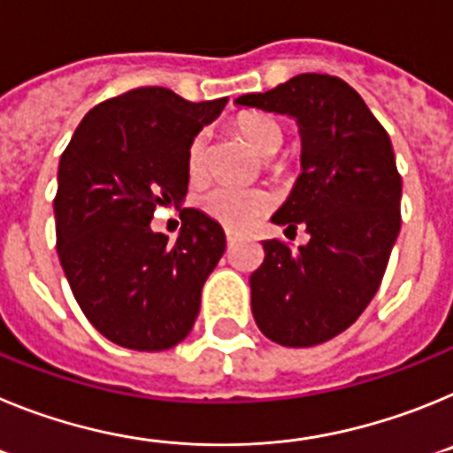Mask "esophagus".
Listing matches in <instances>:
<instances>
[{
  "label": "esophagus",
  "mask_w": 453,
  "mask_h": 453,
  "mask_svg": "<svg viewBox=\"0 0 453 453\" xmlns=\"http://www.w3.org/2000/svg\"><path fill=\"white\" fill-rule=\"evenodd\" d=\"M235 240H238V234H234V231H226V245L234 247Z\"/></svg>",
  "instance_id": "esophagus-1"
}]
</instances>
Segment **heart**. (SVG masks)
Returning a JSON list of instances; mask_svg holds the SVG:
<instances>
[{"instance_id":"1","label":"heart","mask_w":453,"mask_h":453,"mask_svg":"<svg viewBox=\"0 0 453 453\" xmlns=\"http://www.w3.org/2000/svg\"><path fill=\"white\" fill-rule=\"evenodd\" d=\"M235 129L261 158H270L283 145L281 124L267 113L250 111V113L238 115ZM186 165L190 177H199L206 167V138L203 135H197L188 147ZM202 208L229 229H247L250 224H254L270 211L272 197L261 188H238L222 183L203 195Z\"/></svg>"}]
</instances>
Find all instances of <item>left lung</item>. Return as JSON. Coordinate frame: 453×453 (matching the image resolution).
Masks as SVG:
<instances>
[{
  "instance_id": "left-lung-1",
  "label": "left lung",
  "mask_w": 453,
  "mask_h": 453,
  "mask_svg": "<svg viewBox=\"0 0 453 453\" xmlns=\"http://www.w3.org/2000/svg\"><path fill=\"white\" fill-rule=\"evenodd\" d=\"M240 106L290 115L302 134V174L272 222L311 235L299 250L263 240L251 313L283 347H313L358 319L386 274L402 226V177L390 135L349 83L299 74Z\"/></svg>"
}]
</instances>
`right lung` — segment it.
Wrapping results in <instances>:
<instances>
[{
  "label": "right lung",
  "mask_w": 453,
  "mask_h": 453,
  "mask_svg": "<svg viewBox=\"0 0 453 453\" xmlns=\"http://www.w3.org/2000/svg\"><path fill=\"white\" fill-rule=\"evenodd\" d=\"M226 97L188 102L161 86L97 104L58 163L56 250L72 295L104 338L127 349L179 345L226 238L197 208L181 211L177 242L150 226L156 206L181 203L188 147Z\"/></svg>",
  "instance_id": "add662e5"
}]
</instances>
